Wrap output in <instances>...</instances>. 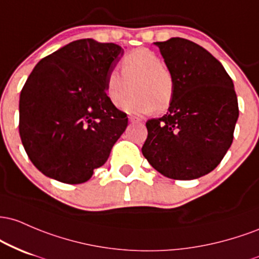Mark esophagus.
<instances>
[{"mask_svg":"<svg viewBox=\"0 0 259 259\" xmlns=\"http://www.w3.org/2000/svg\"><path fill=\"white\" fill-rule=\"evenodd\" d=\"M128 120H130V122H139V121H141L138 117H135V116H130Z\"/></svg>","mask_w":259,"mask_h":259,"instance_id":"1","label":"esophagus"}]
</instances>
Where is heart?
I'll return each instance as SVG.
<instances>
[{"instance_id": "obj_1", "label": "heart", "mask_w": 259, "mask_h": 259, "mask_svg": "<svg viewBox=\"0 0 259 259\" xmlns=\"http://www.w3.org/2000/svg\"><path fill=\"white\" fill-rule=\"evenodd\" d=\"M121 71L112 69L106 78V94L112 105H123L133 86L136 95L123 107L128 114L161 112L171 105L175 82L155 52L144 48L128 52L121 60Z\"/></svg>"}]
</instances>
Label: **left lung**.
I'll use <instances>...</instances> for the list:
<instances>
[{
	"instance_id": "8db88e82",
	"label": "left lung",
	"mask_w": 259,
	"mask_h": 259,
	"mask_svg": "<svg viewBox=\"0 0 259 259\" xmlns=\"http://www.w3.org/2000/svg\"><path fill=\"white\" fill-rule=\"evenodd\" d=\"M175 82L166 115L147 121L142 153L161 175L193 180L213 171L229 150L239 118L230 75L210 52L182 37L156 42Z\"/></svg>"
}]
</instances>
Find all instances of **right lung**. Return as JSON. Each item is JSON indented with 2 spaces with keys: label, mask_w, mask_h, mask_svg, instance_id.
I'll use <instances>...</instances> for the list:
<instances>
[{
  "label": "right lung",
  "mask_w": 259,
  "mask_h": 259,
  "mask_svg": "<svg viewBox=\"0 0 259 259\" xmlns=\"http://www.w3.org/2000/svg\"><path fill=\"white\" fill-rule=\"evenodd\" d=\"M123 49L80 39L34 67L19 98V135L39 171L63 184L88 181L105 164L128 117L106 95Z\"/></svg>",
  "instance_id": "1"
}]
</instances>
